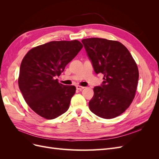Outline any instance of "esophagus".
<instances>
[{
	"label": "esophagus",
	"mask_w": 159,
	"mask_h": 159,
	"mask_svg": "<svg viewBox=\"0 0 159 159\" xmlns=\"http://www.w3.org/2000/svg\"><path fill=\"white\" fill-rule=\"evenodd\" d=\"M76 89L78 90L81 91L84 89V87H82V86H80V85H76Z\"/></svg>",
	"instance_id": "obj_1"
}]
</instances>
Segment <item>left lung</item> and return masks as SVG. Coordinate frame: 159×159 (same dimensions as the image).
Instances as JSON below:
<instances>
[{
	"mask_svg": "<svg viewBox=\"0 0 159 159\" xmlns=\"http://www.w3.org/2000/svg\"><path fill=\"white\" fill-rule=\"evenodd\" d=\"M97 74H103L101 86L93 88L89 102L91 111L103 119L123 113L134 98L139 80L136 62L121 42L104 38L81 40Z\"/></svg>",
	"mask_w": 159,
	"mask_h": 159,
	"instance_id": "left-lung-1",
	"label": "left lung"
}]
</instances>
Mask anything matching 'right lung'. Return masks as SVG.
Instances as JSON below:
<instances>
[{"label": "right lung", "mask_w": 159, "mask_h": 159, "mask_svg": "<svg viewBox=\"0 0 159 159\" xmlns=\"http://www.w3.org/2000/svg\"><path fill=\"white\" fill-rule=\"evenodd\" d=\"M82 48L76 40L52 41L33 48L24 57L19 89L27 104L40 116L53 119L69 109L76 88L59 83L56 78Z\"/></svg>", "instance_id": "right-lung-1"}]
</instances>
